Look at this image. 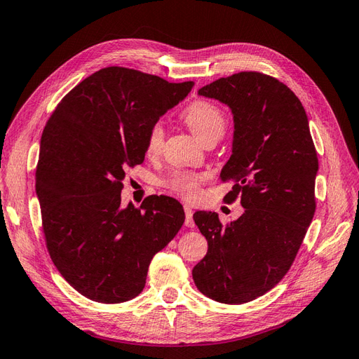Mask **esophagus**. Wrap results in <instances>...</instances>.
<instances>
[{
	"label": "esophagus",
	"instance_id": "obj_1",
	"mask_svg": "<svg viewBox=\"0 0 359 359\" xmlns=\"http://www.w3.org/2000/svg\"><path fill=\"white\" fill-rule=\"evenodd\" d=\"M184 212H186V226L187 227H194L193 222V211L189 205H184Z\"/></svg>",
	"mask_w": 359,
	"mask_h": 359
}]
</instances>
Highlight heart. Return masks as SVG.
<instances>
[{"label": "heart", "instance_id": "obj_1", "mask_svg": "<svg viewBox=\"0 0 359 359\" xmlns=\"http://www.w3.org/2000/svg\"><path fill=\"white\" fill-rule=\"evenodd\" d=\"M181 119L202 144L208 142L211 139L219 140L223 136L227 124L224 112L219 106L208 100H194L187 104L181 112ZM163 137H165V133H163V127L158 123L149 127L145 140V151L149 157L160 153ZM203 180L205 175L178 172L173 173L172 178L168 181V187L184 199H196L199 194V186Z\"/></svg>", "mask_w": 359, "mask_h": 359}]
</instances>
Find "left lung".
<instances>
[{
    "mask_svg": "<svg viewBox=\"0 0 359 359\" xmlns=\"http://www.w3.org/2000/svg\"><path fill=\"white\" fill-rule=\"evenodd\" d=\"M199 95L232 111V156L220 178L235 181L226 201L240 198L245 211L226 226L217 212L193 214L208 252L191 274L205 297L244 304L273 289L295 260L316 210L318 154L306 109L276 78L241 72Z\"/></svg>",
    "mask_w": 359,
    "mask_h": 359,
    "instance_id": "left-lung-1",
    "label": "left lung"
}]
</instances>
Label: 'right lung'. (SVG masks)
I'll return each mask as SVG.
<instances>
[{
	"mask_svg": "<svg viewBox=\"0 0 359 359\" xmlns=\"http://www.w3.org/2000/svg\"><path fill=\"white\" fill-rule=\"evenodd\" d=\"M133 69L106 67L78 83L43 130L36 193L53 265L103 304L137 297L151 259L184 223L182 205L148 196L121 208L126 170L144 163L149 127L191 91Z\"/></svg>",
	"mask_w": 359,
	"mask_h": 359,
	"instance_id": "obj_1",
	"label": "right lung"
}]
</instances>
